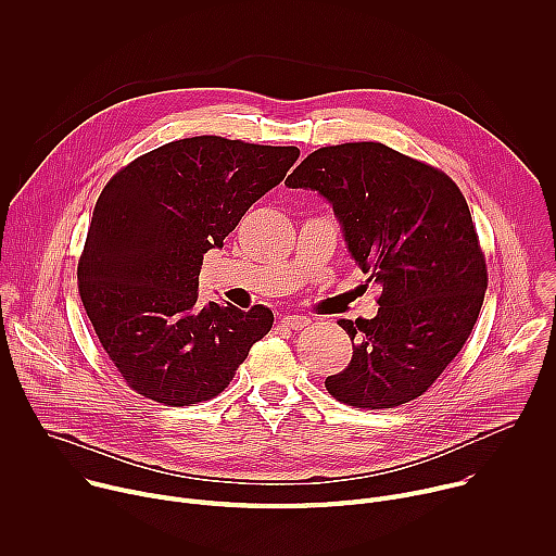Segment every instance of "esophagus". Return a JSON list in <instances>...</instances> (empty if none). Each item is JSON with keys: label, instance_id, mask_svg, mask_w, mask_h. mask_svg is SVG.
Wrapping results in <instances>:
<instances>
[{"label": "esophagus", "instance_id": "esophagus-1", "mask_svg": "<svg viewBox=\"0 0 556 556\" xmlns=\"http://www.w3.org/2000/svg\"><path fill=\"white\" fill-rule=\"evenodd\" d=\"M307 324H309L307 316H299V314L283 316V319H281V326L288 328V330H303Z\"/></svg>", "mask_w": 556, "mask_h": 556}]
</instances>
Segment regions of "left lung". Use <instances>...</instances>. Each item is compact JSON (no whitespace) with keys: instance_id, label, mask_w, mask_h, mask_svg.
<instances>
[{"instance_id":"1","label":"left lung","mask_w":556,"mask_h":556,"mask_svg":"<svg viewBox=\"0 0 556 556\" xmlns=\"http://www.w3.org/2000/svg\"><path fill=\"white\" fill-rule=\"evenodd\" d=\"M286 187L332 204L352 260L382 288L374 319L339 321L354 352L328 391L361 409L418 399L466 343L489 286L462 191L382 142L316 149Z\"/></svg>"}]
</instances>
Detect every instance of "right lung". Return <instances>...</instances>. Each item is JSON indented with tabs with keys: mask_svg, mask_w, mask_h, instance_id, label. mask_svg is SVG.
Masks as SVG:
<instances>
[{
	"mask_svg": "<svg viewBox=\"0 0 556 556\" xmlns=\"http://www.w3.org/2000/svg\"><path fill=\"white\" fill-rule=\"evenodd\" d=\"M296 147L219 136L167 142L121 169L97 200L78 292L127 384L169 407L211 401L275 316L202 303L204 253L296 163Z\"/></svg>",
	"mask_w": 556,
	"mask_h": 556,
	"instance_id": "right-lung-1",
	"label": "right lung"
}]
</instances>
